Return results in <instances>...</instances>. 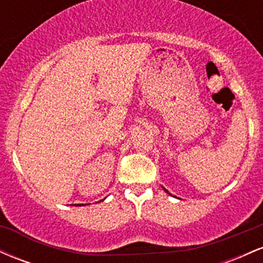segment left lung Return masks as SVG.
Wrapping results in <instances>:
<instances>
[{"instance_id": "8db88e82", "label": "left lung", "mask_w": 263, "mask_h": 263, "mask_svg": "<svg viewBox=\"0 0 263 263\" xmlns=\"http://www.w3.org/2000/svg\"><path fill=\"white\" fill-rule=\"evenodd\" d=\"M163 189H164V188H163ZM164 190H165V189H164ZM165 192H167V193H168V190H165Z\"/></svg>"}]
</instances>
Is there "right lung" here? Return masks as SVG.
Wrapping results in <instances>:
<instances>
[{"instance_id":"add662e5","label":"right lung","mask_w":263,"mask_h":263,"mask_svg":"<svg viewBox=\"0 0 263 263\" xmlns=\"http://www.w3.org/2000/svg\"><path fill=\"white\" fill-rule=\"evenodd\" d=\"M79 205H80V204H79ZM81 205H83V204H81Z\"/></svg>"}]
</instances>
